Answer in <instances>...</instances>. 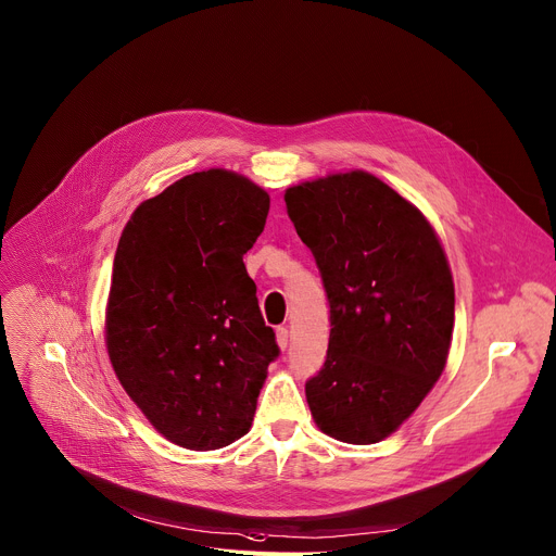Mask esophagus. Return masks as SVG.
<instances>
[{"instance_id": "esophagus-1", "label": "esophagus", "mask_w": 556, "mask_h": 556, "mask_svg": "<svg viewBox=\"0 0 556 556\" xmlns=\"http://www.w3.org/2000/svg\"><path fill=\"white\" fill-rule=\"evenodd\" d=\"M276 343H278L280 350H287V345H289V330L287 328L276 330Z\"/></svg>"}]
</instances>
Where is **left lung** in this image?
<instances>
[{"label": "left lung", "instance_id": "obj_1", "mask_svg": "<svg viewBox=\"0 0 556 556\" xmlns=\"http://www.w3.org/2000/svg\"><path fill=\"white\" fill-rule=\"evenodd\" d=\"M330 301L323 370L305 383L316 427L348 444L393 435L431 393L453 337V276L435 228L366 170L285 190Z\"/></svg>", "mask_w": 556, "mask_h": 556}]
</instances>
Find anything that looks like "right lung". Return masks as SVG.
<instances>
[{
    "mask_svg": "<svg viewBox=\"0 0 556 556\" xmlns=\"http://www.w3.org/2000/svg\"><path fill=\"white\" fill-rule=\"evenodd\" d=\"M267 213L265 188L211 168L141 202L121 233L108 354L129 400L177 446L213 451L251 429L278 345L242 255Z\"/></svg>",
    "mask_w": 556,
    "mask_h": 556,
    "instance_id": "obj_1",
    "label": "right lung"
}]
</instances>
